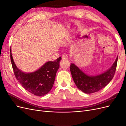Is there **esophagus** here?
Instances as JSON below:
<instances>
[{"mask_svg":"<svg viewBox=\"0 0 126 126\" xmlns=\"http://www.w3.org/2000/svg\"><path fill=\"white\" fill-rule=\"evenodd\" d=\"M62 58L63 59H65V60H68V57L66 54H63L62 55Z\"/></svg>","mask_w":126,"mask_h":126,"instance_id":"1","label":"esophagus"}]
</instances>
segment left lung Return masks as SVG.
Returning <instances> with one entry per match:
<instances>
[{"mask_svg":"<svg viewBox=\"0 0 126 126\" xmlns=\"http://www.w3.org/2000/svg\"><path fill=\"white\" fill-rule=\"evenodd\" d=\"M118 57L109 69L95 76H89L83 72L74 63L70 64V72L76 86L86 94L96 93L107 85L115 74Z\"/></svg>","mask_w":126,"mask_h":126,"instance_id":"8db88e82","label":"left lung"}]
</instances>
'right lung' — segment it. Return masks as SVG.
I'll list each match as a JSON object with an SVG mask.
<instances>
[{
	"mask_svg": "<svg viewBox=\"0 0 126 126\" xmlns=\"http://www.w3.org/2000/svg\"><path fill=\"white\" fill-rule=\"evenodd\" d=\"M10 59L15 77L27 91L38 96H44L50 91L59 68L61 57L54 62L46 63L39 69L29 73L22 71L17 68L13 60L11 49Z\"/></svg>",
	"mask_w": 126,
	"mask_h": 126,
	"instance_id": "obj_1",
	"label": "right lung"
}]
</instances>
